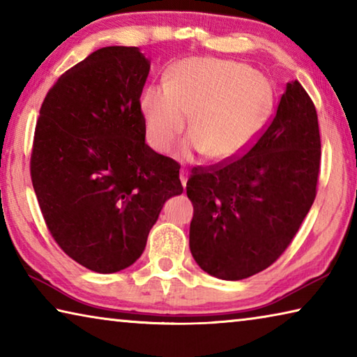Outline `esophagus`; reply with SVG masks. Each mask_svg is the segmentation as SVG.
<instances>
[{
	"mask_svg": "<svg viewBox=\"0 0 357 357\" xmlns=\"http://www.w3.org/2000/svg\"><path fill=\"white\" fill-rule=\"evenodd\" d=\"M179 179H181V184H183V187L185 189V184H187V172L181 170V173H179Z\"/></svg>",
	"mask_w": 357,
	"mask_h": 357,
	"instance_id": "34e87169",
	"label": "esophagus"
}]
</instances>
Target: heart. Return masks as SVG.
<instances>
[{
    "label": "heart",
    "mask_w": 357,
    "mask_h": 357,
    "mask_svg": "<svg viewBox=\"0 0 357 357\" xmlns=\"http://www.w3.org/2000/svg\"><path fill=\"white\" fill-rule=\"evenodd\" d=\"M273 88L263 74L227 59L193 58L178 63L167 84H149L140 113L151 148L165 153L192 114L185 153L231 160L257 140L273 108Z\"/></svg>",
    "instance_id": "obj_1"
}]
</instances>
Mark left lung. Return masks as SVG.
<instances>
[{
    "label": "left lung",
    "mask_w": 357,
    "mask_h": 357,
    "mask_svg": "<svg viewBox=\"0 0 357 357\" xmlns=\"http://www.w3.org/2000/svg\"><path fill=\"white\" fill-rule=\"evenodd\" d=\"M321 159L318 116L298 80L287 83L273 123L249 153L195 168L189 245L197 264L222 280H243L279 258L317 195Z\"/></svg>",
    "instance_id": "left-lung-1"
}]
</instances>
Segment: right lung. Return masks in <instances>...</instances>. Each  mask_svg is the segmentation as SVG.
Wrapping results in <instances>:
<instances>
[{"mask_svg":"<svg viewBox=\"0 0 357 357\" xmlns=\"http://www.w3.org/2000/svg\"><path fill=\"white\" fill-rule=\"evenodd\" d=\"M151 61L104 47L58 78L36 124L31 181L48 229L78 264L112 274L134 264L179 165L144 143L140 96Z\"/></svg>","mask_w":357,"mask_h":357,"instance_id":"obj_1","label":"right lung"}]
</instances>
